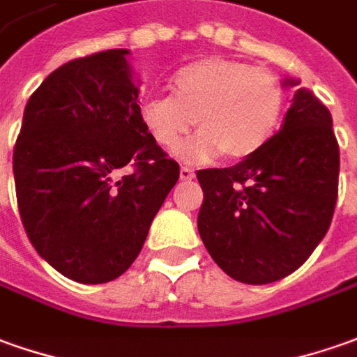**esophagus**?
<instances>
[{"mask_svg":"<svg viewBox=\"0 0 357 357\" xmlns=\"http://www.w3.org/2000/svg\"><path fill=\"white\" fill-rule=\"evenodd\" d=\"M179 178L183 179V181H191V179L195 178V172L191 168H181L179 169Z\"/></svg>","mask_w":357,"mask_h":357,"instance_id":"34e87169","label":"esophagus"}]
</instances>
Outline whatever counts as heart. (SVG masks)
Returning a JSON list of instances; mask_svg holds the SVG:
<instances>
[{
    "label": "heart",
    "mask_w": 357,
    "mask_h": 357,
    "mask_svg": "<svg viewBox=\"0 0 357 357\" xmlns=\"http://www.w3.org/2000/svg\"><path fill=\"white\" fill-rule=\"evenodd\" d=\"M172 97H148L138 117L154 144L176 150L197 123L201 128L178 150L188 164L225 154L244 160L258 154L280 127L285 89L271 70L232 58H203L172 77Z\"/></svg>",
    "instance_id": "obj_1"
}]
</instances>
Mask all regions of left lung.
<instances>
[{"label": "left lung", "mask_w": 357, "mask_h": 357, "mask_svg": "<svg viewBox=\"0 0 357 357\" xmlns=\"http://www.w3.org/2000/svg\"><path fill=\"white\" fill-rule=\"evenodd\" d=\"M283 86H299L285 79ZM340 150L331 111L301 87L280 132L230 168L199 169L197 229L232 280L264 285L301 268L331 227Z\"/></svg>", "instance_id": "1"}]
</instances>
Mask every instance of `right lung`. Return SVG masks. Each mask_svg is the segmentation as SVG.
Here are the masks:
<instances>
[{"instance_id":"obj_1","label":"right lung","mask_w":357,"mask_h":357,"mask_svg":"<svg viewBox=\"0 0 357 357\" xmlns=\"http://www.w3.org/2000/svg\"><path fill=\"white\" fill-rule=\"evenodd\" d=\"M127 48L70 60L29 97L13 150L19 215L31 244L77 283L130 268L179 178L138 117Z\"/></svg>"}]
</instances>
